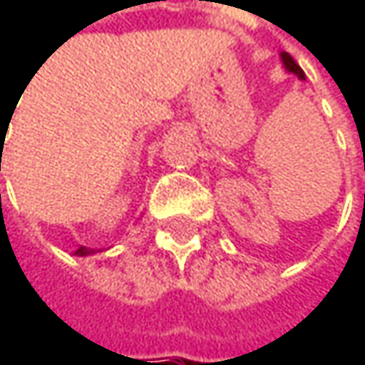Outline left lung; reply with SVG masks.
Returning a JSON list of instances; mask_svg holds the SVG:
<instances>
[{"mask_svg": "<svg viewBox=\"0 0 365 365\" xmlns=\"http://www.w3.org/2000/svg\"><path fill=\"white\" fill-rule=\"evenodd\" d=\"M281 63H283V67H285L287 73H294V76H298L300 80H304V71L298 67V63H296L287 52H281Z\"/></svg>", "mask_w": 365, "mask_h": 365, "instance_id": "obj_1", "label": "left lung"}]
</instances>
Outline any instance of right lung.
<instances>
[{
	"mask_svg": "<svg viewBox=\"0 0 365 365\" xmlns=\"http://www.w3.org/2000/svg\"><path fill=\"white\" fill-rule=\"evenodd\" d=\"M93 254H95V250H88V247H80V250L76 252V255H82V257H84V255H93Z\"/></svg>",
	"mask_w": 365,
	"mask_h": 365,
	"instance_id": "1",
	"label": "right lung"
}]
</instances>
